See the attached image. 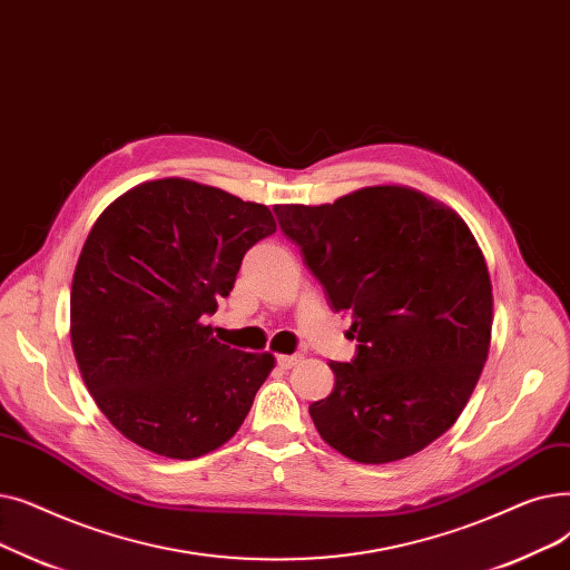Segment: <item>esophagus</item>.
I'll list each match as a JSON object with an SVG mask.
<instances>
[{
	"label": "esophagus",
	"instance_id": "34e87169",
	"mask_svg": "<svg viewBox=\"0 0 570 570\" xmlns=\"http://www.w3.org/2000/svg\"><path fill=\"white\" fill-rule=\"evenodd\" d=\"M302 362V355H281L278 357V366L281 368H292Z\"/></svg>",
	"mask_w": 570,
	"mask_h": 570
}]
</instances>
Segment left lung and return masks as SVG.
Segmentation results:
<instances>
[{
  "mask_svg": "<svg viewBox=\"0 0 570 570\" xmlns=\"http://www.w3.org/2000/svg\"><path fill=\"white\" fill-rule=\"evenodd\" d=\"M274 210L360 341L308 409L322 441L360 464L424 450L462 415L490 355L492 281L469 225L403 185Z\"/></svg>",
  "mask_w": 570,
  "mask_h": 570,
  "instance_id": "8db88e82",
  "label": "left lung"
}]
</instances>
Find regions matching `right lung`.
<instances>
[{
  "label": "right lung",
  "mask_w": 570,
  "mask_h": 570,
  "mask_svg": "<svg viewBox=\"0 0 570 570\" xmlns=\"http://www.w3.org/2000/svg\"><path fill=\"white\" fill-rule=\"evenodd\" d=\"M274 232L264 204L187 178L141 183L104 208L76 262L69 334L88 392L125 439L195 459L238 431L276 357L220 343L204 317Z\"/></svg>",
  "instance_id": "obj_1"
}]
</instances>
